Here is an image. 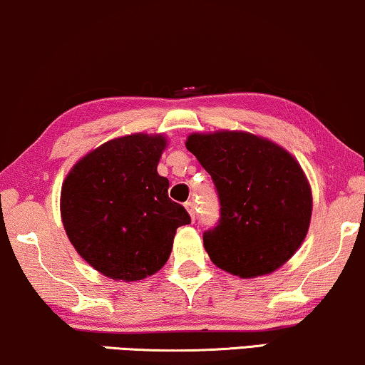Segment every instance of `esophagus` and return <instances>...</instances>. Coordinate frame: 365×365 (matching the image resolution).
I'll return each mask as SVG.
<instances>
[{
  "mask_svg": "<svg viewBox=\"0 0 365 365\" xmlns=\"http://www.w3.org/2000/svg\"><path fill=\"white\" fill-rule=\"evenodd\" d=\"M185 208H187V212L190 213V217H192V220H195V215H197V207H195V202H190L185 203Z\"/></svg>",
  "mask_w": 365,
  "mask_h": 365,
  "instance_id": "34e87169",
  "label": "esophagus"
}]
</instances>
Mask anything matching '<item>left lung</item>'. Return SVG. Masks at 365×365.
<instances>
[{"label": "left lung", "instance_id": "8db88e82", "mask_svg": "<svg viewBox=\"0 0 365 365\" xmlns=\"http://www.w3.org/2000/svg\"><path fill=\"white\" fill-rule=\"evenodd\" d=\"M187 148L218 195V223L203 233L213 263L241 278L284 264L311 222V188L299 163L276 143L245 132L193 133Z\"/></svg>", "mask_w": 365, "mask_h": 365}]
</instances>
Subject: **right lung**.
Returning <instances> with one entry per match:
<instances>
[{
	"label": "right lung",
	"mask_w": 365,
	"mask_h": 365,
	"mask_svg": "<svg viewBox=\"0 0 365 365\" xmlns=\"http://www.w3.org/2000/svg\"><path fill=\"white\" fill-rule=\"evenodd\" d=\"M163 148L162 135L115 138L76 163L64 180L66 233L82 258L112 279L138 281L160 269L177 228L192 222L157 173Z\"/></svg>",
	"instance_id": "obj_1"
}]
</instances>
